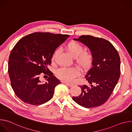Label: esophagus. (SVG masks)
<instances>
[{
    "instance_id": "34e87169",
    "label": "esophagus",
    "mask_w": 132,
    "mask_h": 132,
    "mask_svg": "<svg viewBox=\"0 0 132 132\" xmlns=\"http://www.w3.org/2000/svg\"><path fill=\"white\" fill-rule=\"evenodd\" d=\"M63 83L65 84L66 85H67V86H69V87H71V86H72V84H68V83H67V82H63Z\"/></svg>"
}]
</instances>
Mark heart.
Masks as SVG:
<instances>
[{"instance_id": "b5f03b06", "label": "heart", "mask_w": 132, "mask_h": 132, "mask_svg": "<svg viewBox=\"0 0 132 132\" xmlns=\"http://www.w3.org/2000/svg\"><path fill=\"white\" fill-rule=\"evenodd\" d=\"M65 48L82 69L86 70L90 66L93 61L92 55L89 51H84V47L81 44L72 41L66 44ZM58 52V50L55 51L52 55V61L55 60ZM56 74L60 79L67 82H71L75 78L79 75V70L76 67H62L57 70Z\"/></svg>"}]
</instances>
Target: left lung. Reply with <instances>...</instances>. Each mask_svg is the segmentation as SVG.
Returning <instances> with one entry per match:
<instances>
[{"label":"left lung","mask_w":132,"mask_h":132,"mask_svg":"<svg viewBox=\"0 0 132 132\" xmlns=\"http://www.w3.org/2000/svg\"><path fill=\"white\" fill-rule=\"evenodd\" d=\"M87 46L93 56L92 67L85 77L90 86H80L82 92L72 100L86 108L104 104L111 96L120 76L119 54L109 41L91 35L73 39Z\"/></svg>","instance_id":"obj_1"}]
</instances>
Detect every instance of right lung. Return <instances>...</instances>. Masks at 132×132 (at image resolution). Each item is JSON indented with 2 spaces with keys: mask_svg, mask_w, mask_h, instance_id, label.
I'll return each instance as SVG.
<instances>
[{
  "mask_svg": "<svg viewBox=\"0 0 132 132\" xmlns=\"http://www.w3.org/2000/svg\"><path fill=\"white\" fill-rule=\"evenodd\" d=\"M69 36L48 32H35L19 41L12 50L8 61L11 85L16 96L26 103L41 105L53 97L55 87L61 81L47 68L52 55ZM41 72L49 76L43 83Z\"/></svg>",
  "mask_w": 132,
  "mask_h": 132,
  "instance_id": "1",
  "label": "right lung"
}]
</instances>
